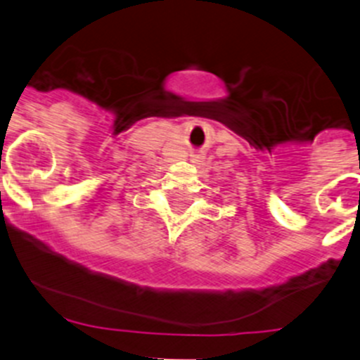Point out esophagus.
<instances>
[{
    "instance_id": "obj_1",
    "label": "esophagus",
    "mask_w": 360,
    "mask_h": 360,
    "mask_svg": "<svg viewBox=\"0 0 360 360\" xmlns=\"http://www.w3.org/2000/svg\"><path fill=\"white\" fill-rule=\"evenodd\" d=\"M191 163H195V165H200V163H202V158L195 156V158H193V160H191Z\"/></svg>"
}]
</instances>
